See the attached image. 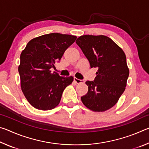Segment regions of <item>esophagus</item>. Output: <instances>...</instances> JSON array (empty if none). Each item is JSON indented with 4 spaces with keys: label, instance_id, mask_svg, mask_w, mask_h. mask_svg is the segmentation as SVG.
Listing matches in <instances>:
<instances>
[{
    "label": "esophagus",
    "instance_id": "esophagus-1",
    "mask_svg": "<svg viewBox=\"0 0 149 149\" xmlns=\"http://www.w3.org/2000/svg\"><path fill=\"white\" fill-rule=\"evenodd\" d=\"M74 81L77 84H84V83L85 82L84 81V80H82V79H77V77H74Z\"/></svg>",
    "mask_w": 149,
    "mask_h": 149
}]
</instances>
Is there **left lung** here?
I'll return each instance as SVG.
<instances>
[{
    "mask_svg": "<svg viewBox=\"0 0 149 149\" xmlns=\"http://www.w3.org/2000/svg\"><path fill=\"white\" fill-rule=\"evenodd\" d=\"M91 68H97L93 81H87L88 92L81 97L85 107L104 112L114 107L124 92L129 76L123 50L105 35H82L76 40Z\"/></svg>",
    "mask_w": 149,
    "mask_h": 149,
    "instance_id": "obj_1",
    "label": "left lung"
}]
</instances>
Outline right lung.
Returning <instances> with one entry per match:
<instances>
[{
    "label": "right lung",
    "instance_id": "1",
    "mask_svg": "<svg viewBox=\"0 0 149 149\" xmlns=\"http://www.w3.org/2000/svg\"><path fill=\"white\" fill-rule=\"evenodd\" d=\"M76 38L58 33L43 35L31 39L22 50L18 66L20 85L32 107L49 110L59 104L63 91L74 77L60 76L50 69Z\"/></svg>",
    "mask_w": 149,
    "mask_h": 149
}]
</instances>
